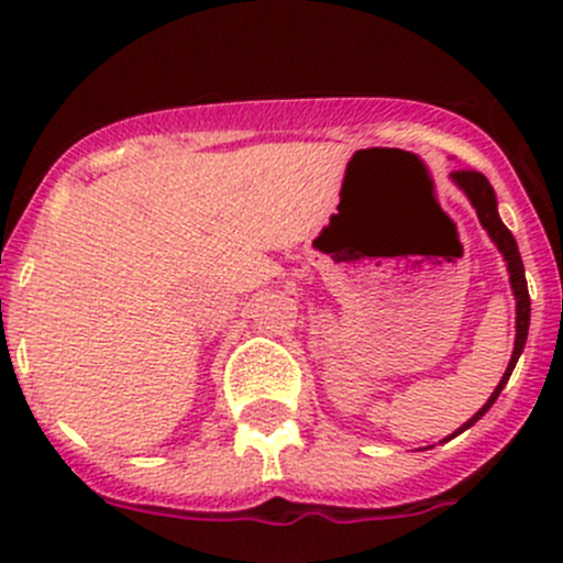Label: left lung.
Here are the masks:
<instances>
[{
    "label": "left lung",
    "instance_id": "left-lung-1",
    "mask_svg": "<svg viewBox=\"0 0 563 563\" xmlns=\"http://www.w3.org/2000/svg\"><path fill=\"white\" fill-rule=\"evenodd\" d=\"M450 179L455 181L460 190L465 192V198H468V201H471V207L476 209V218H479L482 229L487 231V236H490V240H493V245L498 247V253H501L504 261H507L509 286H512V294H515V351H512V360H509L507 371H504L501 382H498V387L493 389V395L487 397L485 406H482L479 411H476L474 417L468 419V422L460 424L455 433L446 435L444 441L455 439L457 433L468 430L471 424L479 422V419L485 417L487 411H490V406L498 400V395H501L504 384H507L509 376H512V371H515V365H518L520 354H523L526 338H528V321H531V299H528L523 258H520V250H518V242H515L512 231H509L507 225L501 223V218H498L496 190H493L490 181H487L479 172H452Z\"/></svg>",
    "mask_w": 563,
    "mask_h": 563
}]
</instances>
